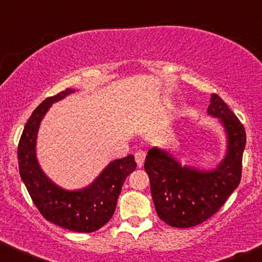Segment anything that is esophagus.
Segmentation results:
<instances>
[{
  "instance_id": "obj_1",
  "label": "esophagus",
  "mask_w": 262,
  "mask_h": 262,
  "mask_svg": "<svg viewBox=\"0 0 262 262\" xmlns=\"http://www.w3.org/2000/svg\"><path fill=\"white\" fill-rule=\"evenodd\" d=\"M135 159H136L137 166L138 167H142V166H143L144 159H146V153H144L143 150L136 151V153H135Z\"/></svg>"
}]
</instances>
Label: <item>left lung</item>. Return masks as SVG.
<instances>
[{"mask_svg":"<svg viewBox=\"0 0 262 262\" xmlns=\"http://www.w3.org/2000/svg\"><path fill=\"white\" fill-rule=\"evenodd\" d=\"M208 115L219 119L227 142L225 157L214 169L182 165L170 150L158 147L148 150L144 161L158 216L172 227L188 228L208 220L241 182L244 126L215 93L210 97Z\"/></svg>","mask_w":262,"mask_h":262,"instance_id":"8db88e82","label":"left lung"}]
</instances>
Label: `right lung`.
<instances>
[{"label":"right lung","mask_w":262,"mask_h":262,"mask_svg":"<svg viewBox=\"0 0 262 262\" xmlns=\"http://www.w3.org/2000/svg\"><path fill=\"white\" fill-rule=\"evenodd\" d=\"M74 92L75 90L67 89L45 99L32 112L19 141V173L32 202L47 221L67 230L90 233L112 219L124 181L136 169V161L132 154L113 160L92 183L75 190L62 188L43 172L36 157L40 124L53 103Z\"/></svg>","instance_id":"obj_1"}]
</instances>
